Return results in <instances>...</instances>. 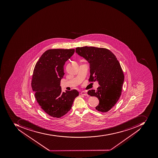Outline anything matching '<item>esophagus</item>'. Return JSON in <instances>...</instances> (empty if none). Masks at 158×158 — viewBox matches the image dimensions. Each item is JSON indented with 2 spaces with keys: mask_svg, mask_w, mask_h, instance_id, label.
<instances>
[{
  "mask_svg": "<svg viewBox=\"0 0 158 158\" xmlns=\"http://www.w3.org/2000/svg\"><path fill=\"white\" fill-rule=\"evenodd\" d=\"M81 94L83 96H87L88 95V94L86 92H85V91H82V92H81Z\"/></svg>",
  "mask_w": 158,
  "mask_h": 158,
  "instance_id": "34e87169",
  "label": "esophagus"
}]
</instances>
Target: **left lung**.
<instances>
[{"label": "left lung", "instance_id": "1", "mask_svg": "<svg viewBox=\"0 0 158 158\" xmlns=\"http://www.w3.org/2000/svg\"><path fill=\"white\" fill-rule=\"evenodd\" d=\"M76 53L90 64L89 82L98 81L100 86L96 91L87 94L99 100L96 109L107 112L114 106L121 96L124 76L119 62L109 50L95 47H77Z\"/></svg>", "mask_w": 158, "mask_h": 158}]
</instances>
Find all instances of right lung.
I'll return each mask as SVG.
<instances>
[{
  "instance_id": "right-lung-1",
  "label": "right lung",
  "mask_w": 158,
  "mask_h": 158,
  "mask_svg": "<svg viewBox=\"0 0 158 158\" xmlns=\"http://www.w3.org/2000/svg\"><path fill=\"white\" fill-rule=\"evenodd\" d=\"M74 52V49L48 50L40 56L34 69L31 87L36 101L46 113L54 118H60L67 113L79 96L76 89L62 92L60 86L65 62Z\"/></svg>"
}]
</instances>
